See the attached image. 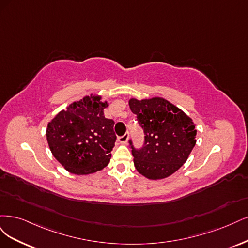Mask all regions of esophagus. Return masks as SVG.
Wrapping results in <instances>:
<instances>
[{"instance_id":"esophagus-1","label":"esophagus","mask_w":248,"mask_h":248,"mask_svg":"<svg viewBox=\"0 0 248 248\" xmlns=\"http://www.w3.org/2000/svg\"><path fill=\"white\" fill-rule=\"evenodd\" d=\"M127 139H129V134L125 133L124 136H121V137H118V142L122 143V144H125Z\"/></svg>"}]
</instances>
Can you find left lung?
<instances>
[{
	"label": "left lung",
	"instance_id": "8db88e82",
	"mask_svg": "<svg viewBox=\"0 0 248 248\" xmlns=\"http://www.w3.org/2000/svg\"><path fill=\"white\" fill-rule=\"evenodd\" d=\"M129 105L144 132V145L129 141L137 171L148 179L170 176L186 162L196 145V124L182 110L163 98L131 99Z\"/></svg>",
	"mask_w": 248,
	"mask_h": 248
}]
</instances>
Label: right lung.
Returning a JSON list of instances; mask_svg holds the SVG:
<instances>
[{
  "label": "right lung",
  "mask_w": 248,
  "mask_h": 248,
  "mask_svg": "<svg viewBox=\"0 0 248 248\" xmlns=\"http://www.w3.org/2000/svg\"><path fill=\"white\" fill-rule=\"evenodd\" d=\"M91 94L62 110L46 130L53 156L73 174L87 175L105 168L116 136L114 122L104 116L108 103Z\"/></svg>",
  "instance_id": "add662e5"
}]
</instances>
